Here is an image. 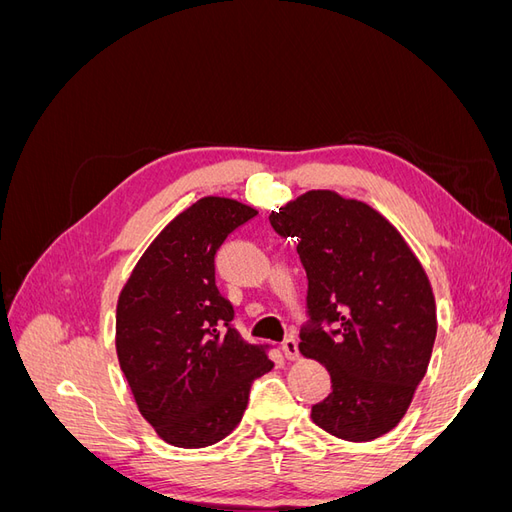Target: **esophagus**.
I'll return each instance as SVG.
<instances>
[{
	"label": "esophagus",
	"instance_id": "34e87169",
	"mask_svg": "<svg viewBox=\"0 0 512 512\" xmlns=\"http://www.w3.org/2000/svg\"><path fill=\"white\" fill-rule=\"evenodd\" d=\"M282 350L286 354L288 361H297L299 359V342L294 337H286L282 342Z\"/></svg>",
	"mask_w": 512,
	"mask_h": 512
}]
</instances>
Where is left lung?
<instances>
[{"instance_id": "left-lung-1", "label": "left lung", "mask_w": 512, "mask_h": 512, "mask_svg": "<svg viewBox=\"0 0 512 512\" xmlns=\"http://www.w3.org/2000/svg\"><path fill=\"white\" fill-rule=\"evenodd\" d=\"M297 239L307 273L299 350L331 374L312 418L331 436L369 442L406 414L436 342V301L397 228L359 200L314 190L269 218Z\"/></svg>"}]
</instances>
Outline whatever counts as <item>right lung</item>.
I'll list each match as a JSON object with an SVG mask.
<instances>
[{
    "label": "right lung",
    "instance_id": "add662e5",
    "mask_svg": "<svg viewBox=\"0 0 512 512\" xmlns=\"http://www.w3.org/2000/svg\"><path fill=\"white\" fill-rule=\"evenodd\" d=\"M256 209L207 196L179 213L138 260L117 303V356L141 414L168 444L203 448L241 421L269 344L232 327L215 254Z\"/></svg>",
    "mask_w": 512,
    "mask_h": 512
}]
</instances>
